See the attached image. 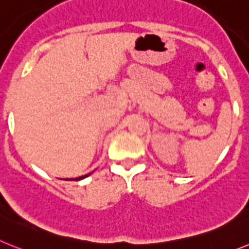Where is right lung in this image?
<instances>
[{
	"label": "right lung",
	"instance_id": "right-lung-1",
	"mask_svg": "<svg viewBox=\"0 0 249 249\" xmlns=\"http://www.w3.org/2000/svg\"><path fill=\"white\" fill-rule=\"evenodd\" d=\"M90 174H91V173H89V174H86V176H83V177H79V178L72 179V180H80V179H84V178H86V177H89V176H90Z\"/></svg>",
	"mask_w": 249,
	"mask_h": 249
}]
</instances>
